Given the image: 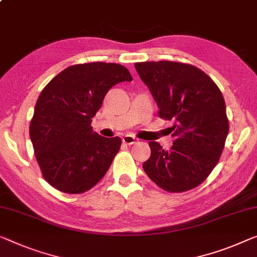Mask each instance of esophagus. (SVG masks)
Masks as SVG:
<instances>
[{
    "mask_svg": "<svg viewBox=\"0 0 257 257\" xmlns=\"http://www.w3.org/2000/svg\"><path fill=\"white\" fill-rule=\"evenodd\" d=\"M122 142H123L124 144L132 145L134 143H136V139L133 135H124L123 137H122Z\"/></svg>",
    "mask_w": 257,
    "mask_h": 257,
    "instance_id": "obj_1",
    "label": "esophagus"
}]
</instances>
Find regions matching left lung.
<instances>
[{
  "mask_svg": "<svg viewBox=\"0 0 257 257\" xmlns=\"http://www.w3.org/2000/svg\"><path fill=\"white\" fill-rule=\"evenodd\" d=\"M159 116L173 121L171 150L150 142L151 156L143 170L160 188L172 193L195 188L217 165L228 134L226 106L220 90L200 69L158 61L136 63Z\"/></svg>",
  "mask_w": 257,
  "mask_h": 257,
  "instance_id": "8db88e82",
  "label": "left lung"
}]
</instances>
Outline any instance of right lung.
<instances>
[{"label":"right lung","mask_w":257,"mask_h":257,"mask_svg":"<svg viewBox=\"0 0 257 257\" xmlns=\"http://www.w3.org/2000/svg\"><path fill=\"white\" fill-rule=\"evenodd\" d=\"M132 80L121 64L93 62L64 69L45 86L34 107L30 139L49 185L80 194L102 179L121 139L93 132L92 118L110 87Z\"/></svg>","instance_id":"add662e5"}]
</instances>
